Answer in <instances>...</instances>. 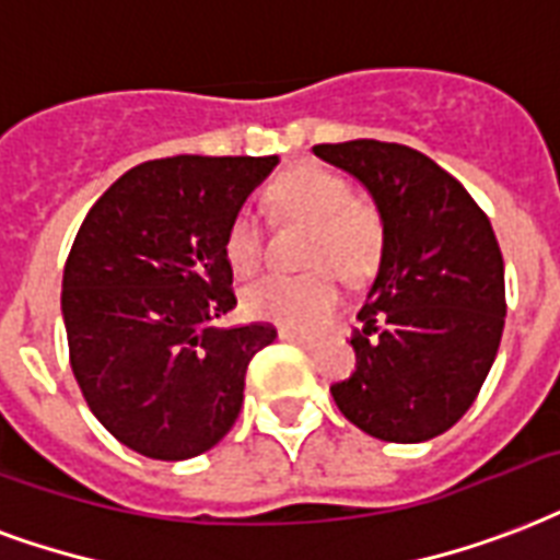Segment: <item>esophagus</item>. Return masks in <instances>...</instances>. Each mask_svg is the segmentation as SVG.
<instances>
[{"mask_svg":"<svg viewBox=\"0 0 560 560\" xmlns=\"http://www.w3.org/2000/svg\"><path fill=\"white\" fill-rule=\"evenodd\" d=\"M280 339L292 341V345H298V348H303V350L315 348V341L306 339V336H301V332H292V329H280Z\"/></svg>","mask_w":560,"mask_h":560,"instance_id":"34e87169","label":"esophagus"}]
</instances>
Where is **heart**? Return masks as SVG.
<instances>
[{
  "instance_id": "heart-1",
  "label": "heart",
  "mask_w": 560,
  "mask_h": 560,
  "mask_svg": "<svg viewBox=\"0 0 560 560\" xmlns=\"http://www.w3.org/2000/svg\"><path fill=\"white\" fill-rule=\"evenodd\" d=\"M268 201L283 219L312 224L303 275H268L245 292V310L285 329L320 327L341 303L339 271L348 283L365 280L383 257V219L374 203L353 198L341 175L301 166L277 177ZM224 259L242 277L262 266V228L254 212H236L224 233Z\"/></svg>"
}]
</instances>
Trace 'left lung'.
Returning a JSON list of instances; mask_svg holds the SVG:
<instances>
[{
	"instance_id": "left-lung-1",
	"label": "left lung",
	"mask_w": 560,
	"mask_h": 560,
	"mask_svg": "<svg viewBox=\"0 0 560 560\" xmlns=\"http://www.w3.org/2000/svg\"><path fill=\"white\" fill-rule=\"evenodd\" d=\"M312 151L365 186L385 231L350 339L357 371L329 385L332 400L380 441H429L474 406L500 350L505 268L491 221L409 145L350 140Z\"/></svg>"
}]
</instances>
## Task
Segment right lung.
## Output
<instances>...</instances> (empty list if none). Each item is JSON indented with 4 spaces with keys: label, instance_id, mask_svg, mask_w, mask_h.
<instances>
[{
    "label": "right lung",
    "instance_id": "obj_1",
    "mask_svg": "<svg viewBox=\"0 0 560 560\" xmlns=\"http://www.w3.org/2000/svg\"><path fill=\"white\" fill-rule=\"evenodd\" d=\"M271 158L151 160L86 212L60 312L69 365L116 441L160 462L201 456L240 418L245 371L268 324L219 327L236 306L224 233Z\"/></svg>",
    "mask_w": 560,
    "mask_h": 560
}]
</instances>
